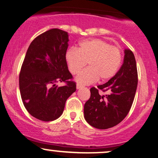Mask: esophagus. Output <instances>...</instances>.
Masks as SVG:
<instances>
[{"label":"esophagus","mask_w":158,"mask_h":158,"mask_svg":"<svg viewBox=\"0 0 158 158\" xmlns=\"http://www.w3.org/2000/svg\"><path fill=\"white\" fill-rule=\"evenodd\" d=\"M76 87H77V89H80L83 88V86H82V85L79 84V83H77V86H76Z\"/></svg>","instance_id":"obj_1"}]
</instances>
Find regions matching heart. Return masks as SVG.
Returning a JSON list of instances; mask_svg holds the SVG:
<instances>
[{"label": "heart", "instance_id": "1", "mask_svg": "<svg viewBox=\"0 0 158 158\" xmlns=\"http://www.w3.org/2000/svg\"><path fill=\"white\" fill-rule=\"evenodd\" d=\"M68 69L77 75L88 63L89 67L76 77L81 84H91L98 81H106L118 73L122 63L121 51L106 40L94 38L80 42L77 49L71 48L66 53Z\"/></svg>", "mask_w": 158, "mask_h": 158}]
</instances>
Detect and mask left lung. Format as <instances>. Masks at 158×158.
I'll list each match as a JSON object with an SVG mask.
<instances>
[{
	"instance_id": "1",
	"label": "left lung",
	"mask_w": 158,
	"mask_h": 158,
	"mask_svg": "<svg viewBox=\"0 0 158 158\" xmlns=\"http://www.w3.org/2000/svg\"><path fill=\"white\" fill-rule=\"evenodd\" d=\"M123 64L112 79L98 88L90 89V98L84 105V118L89 125L106 129L118 125L127 115L138 86V70L134 54L125 49ZM108 91L101 96L99 91Z\"/></svg>"
}]
</instances>
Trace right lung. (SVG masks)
<instances>
[{
  "label": "right lung",
  "mask_w": 158,
  "mask_h": 158,
  "mask_svg": "<svg viewBox=\"0 0 158 158\" xmlns=\"http://www.w3.org/2000/svg\"><path fill=\"white\" fill-rule=\"evenodd\" d=\"M68 41L66 31L49 29L31 41L24 57L19 75L20 95L28 112L40 120L58 118L76 90L65 57ZM58 82L65 85L58 87Z\"/></svg>",
  "instance_id": "1"
}]
</instances>
